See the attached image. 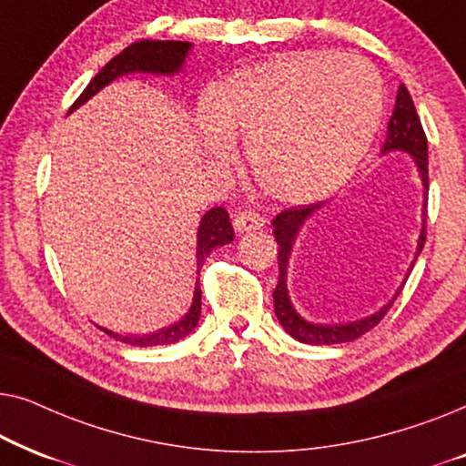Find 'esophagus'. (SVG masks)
I'll return each mask as SVG.
<instances>
[{"mask_svg": "<svg viewBox=\"0 0 466 466\" xmlns=\"http://www.w3.org/2000/svg\"><path fill=\"white\" fill-rule=\"evenodd\" d=\"M263 225H265L263 216L252 212V209H244V212H239L233 220V227H235V231H238V233L258 231V228H263Z\"/></svg>", "mask_w": 466, "mask_h": 466, "instance_id": "1", "label": "esophagus"}]
</instances>
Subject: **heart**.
Returning <instances> with one entry per match:
<instances>
[{
	"instance_id": "b5f03b06",
	"label": "heart",
	"mask_w": 466,
	"mask_h": 466,
	"mask_svg": "<svg viewBox=\"0 0 466 466\" xmlns=\"http://www.w3.org/2000/svg\"><path fill=\"white\" fill-rule=\"evenodd\" d=\"M384 116L380 76L359 56L299 53L220 85L197 116L201 148L225 163L233 137L265 195L311 203L350 180Z\"/></svg>"
}]
</instances>
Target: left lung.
<instances>
[{
    "mask_svg": "<svg viewBox=\"0 0 466 466\" xmlns=\"http://www.w3.org/2000/svg\"><path fill=\"white\" fill-rule=\"evenodd\" d=\"M407 152V155L413 157V163L418 167V176L422 180L424 188V203H422V231H420L416 257L411 260V267L405 273L403 284L399 286V290L394 292V297L388 301L384 308L375 311V314L362 318V320L346 322V324H316L305 320V318L299 314V311L292 308L290 297H289V286H286V273H289V260L292 254V246H295L297 235L301 231V227L308 222L311 214H316L324 203H311V206H299V208H289L284 212H279L276 218H273V235H276L278 241V286L273 290V311H276L279 324H282L286 333L295 337L297 341L309 343V346H333V343H346L359 339L360 335H365L367 330H371L375 324H378L381 318L388 314V309L392 308L394 299L400 295L403 286L410 278L413 269V263L422 252L424 241H426V195H429V144H426V133L422 129V123H420L416 106H413L411 95L407 91L405 85L399 86L397 93V104H394V112L390 116V123H388V133H386V144L381 148V155L386 152Z\"/></svg>",
    "mask_w": 466,
    "mask_h": 466,
    "instance_id": "obj_1",
    "label": "left lung"
}]
</instances>
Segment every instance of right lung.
Returning <instances> with one entry per match:
<instances>
[{"mask_svg": "<svg viewBox=\"0 0 466 466\" xmlns=\"http://www.w3.org/2000/svg\"><path fill=\"white\" fill-rule=\"evenodd\" d=\"M190 42H174V40H142L127 46L123 53L114 56L110 63H106V67L95 76V78L88 82V86L82 91L78 99L74 101V106L69 107V112H74L76 107L86 104L93 95H97L101 88L110 85L112 80L120 78V76L127 74H157V76H174L182 72L184 61L190 53ZM233 227L228 222V214L225 208H212L209 212L203 214L199 222V228H197V273H201V267L209 257V252L214 248L231 244L233 241ZM201 316V289H199V278L195 282V295H193V305L187 311V316L182 320H177L171 327H165L157 333L148 335H120L114 333V330H107L99 327L104 333H107L114 339L129 343V346H165V343H176L184 339V337L190 335L195 330L197 324H199Z\"/></svg>", "mask_w": 466, "mask_h": 466, "instance_id": "add662e5", "label": "right lung"}]
</instances>
